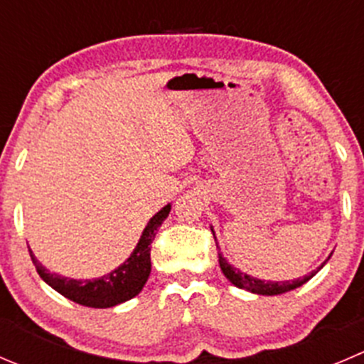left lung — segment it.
Segmentation results:
<instances>
[{"instance_id": "left-lung-1", "label": "left lung", "mask_w": 364, "mask_h": 364, "mask_svg": "<svg viewBox=\"0 0 364 364\" xmlns=\"http://www.w3.org/2000/svg\"><path fill=\"white\" fill-rule=\"evenodd\" d=\"M215 242H217V240H215ZM218 263H220V268H222V272H224V276L228 277V279L231 281L235 287L242 288V290H247V291H252V294H257V295H281V294H287V291L295 290V288H299V287H302L304 283H308V281L315 276L316 272L323 267L322 264V267L316 268V270H313L311 274H308V276L301 277V279L272 283V281H261V279H256V277L247 276V274L240 272L238 268L231 267V264L225 261V257H222V254H218Z\"/></svg>"}]
</instances>
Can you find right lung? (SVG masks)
Returning a JSON list of instances; mask_svg holds the SVG:
<instances>
[{
  "label": "right lung",
  "mask_w": 364,
  "mask_h": 364,
  "mask_svg": "<svg viewBox=\"0 0 364 364\" xmlns=\"http://www.w3.org/2000/svg\"><path fill=\"white\" fill-rule=\"evenodd\" d=\"M168 211H171L168 204L164 210L158 211L151 218L149 224L146 225V229H144L142 236H140V242L136 243L132 256L121 267L110 272L108 276L100 277V279L76 281L56 276V274H51L49 270H46L35 259V256L30 250L31 261H33L35 268H37L38 276L53 290L62 294L69 301L81 306H87V308H112V306H117L121 302H126L135 297V295H139L144 284H146L147 277L151 274V243H153L154 236H156L158 228L168 217Z\"/></svg>",
  "instance_id": "right-lung-1"
}]
</instances>
